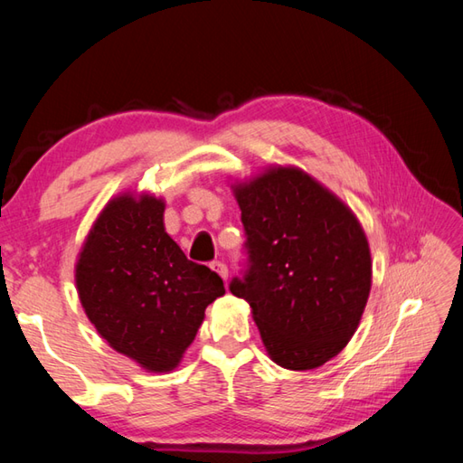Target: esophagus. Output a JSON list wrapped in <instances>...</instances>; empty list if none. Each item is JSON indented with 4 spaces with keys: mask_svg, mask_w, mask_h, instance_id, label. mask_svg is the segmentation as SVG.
<instances>
[{
    "mask_svg": "<svg viewBox=\"0 0 463 463\" xmlns=\"http://www.w3.org/2000/svg\"><path fill=\"white\" fill-rule=\"evenodd\" d=\"M211 269L219 274V277L222 279V280H226L229 279V269H226V264L222 262V260H213L211 262Z\"/></svg>",
    "mask_w": 463,
    "mask_h": 463,
    "instance_id": "1",
    "label": "esophagus"
}]
</instances>
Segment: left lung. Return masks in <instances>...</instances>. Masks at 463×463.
<instances>
[{
  "mask_svg": "<svg viewBox=\"0 0 463 463\" xmlns=\"http://www.w3.org/2000/svg\"><path fill=\"white\" fill-rule=\"evenodd\" d=\"M247 262L229 284L244 298L269 356L312 370L356 332L372 287L366 234L338 196L294 166L234 186Z\"/></svg>",
  "mask_w": 463,
  "mask_h": 463,
  "instance_id": "left-lung-1",
  "label": "left lung"
}]
</instances>
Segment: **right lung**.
Returning <instances> with one entry per match:
<instances>
[{
	"instance_id": "1",
	"label": "right lung",
	"mask_w": 463,
	"mask_h": 463,
	"mask_svg": "<svg viewBox=\"0 0 463 463\" xmlns=\"http://www.w3.org/2000/svg\"><path fill=\"white\" fill-rule=\"evenodd\" d=\"M165 203L151 194L109 201L87 237L75 282L87 318L109 346L149 372L179 366L224 294L222 279L184 257L163 222Z\"/></svg>"
}]
</instances>
